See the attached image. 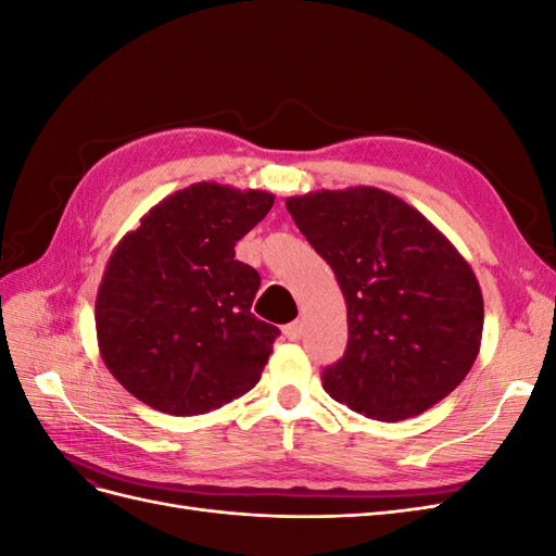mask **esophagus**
<instances>
[{"instance_id":"obj_1","label":"esophagus","mask_w":556,"mask_h":556,"mask_svg":"<svg viewBox=\"0 0 556 556\" xmlns=\"http://www.w3.org/2000/svg\"><path fill=\"white\" fill-rule=\"evenodd\" d=\"M282 333L288 336L290 341H299L301 333H304V325H301V323H290V325L282 327Z\"/></svg>"}]
</instances>
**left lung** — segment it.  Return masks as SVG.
<instances>
[{
	"instance_id": "obj_1",
	"label": "left lung",
	"mask_w": 556,
	"mask_h": 556,
	"mask_svg": "<svg viewBox=\"0 0 556 556\" xmlns=\"http://www.w3.org/2000/svg\"><path fill=\"white\" fill-rule=\"evenodd\" d=\"M339 280L345 355L323 374L329 396L380 422L422 415L473 366L484 304L473 268L406 201L368 185L285 199Z\"/></svg>"
}]
</instances>
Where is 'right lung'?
I'll return each instance as SVG.
<instances>
[{
	"instance_id": "right-lung-1",
	"label": "right lung",
	"mask_w": 556,
	"mask_h": 556,
	"mask_svg": "<svg viewBox=\"0 0 556 556\" xmlns=\"http://www.w3.org/2000/svg\"><path fill=\"white\" fill-rule=\"evenodd\" d=\"M274 199L194 182L150 208L111 252L97 343L113 378L146 406L204 415L260 382L280 331L250 313L260 274L233 260V245Z\"/></svg>"
}]
</instances>
